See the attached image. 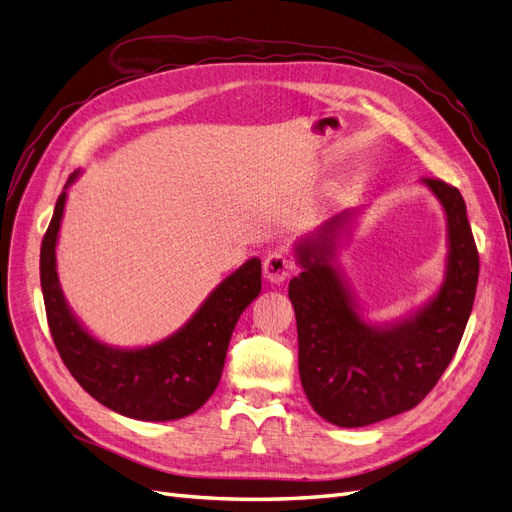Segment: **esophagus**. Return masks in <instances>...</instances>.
<instances>
[{
    "label": "esophagus",
    "instance_id": "obj_1",
    "mask_svg": "<svg viewBox=\"0 0 512 512\" xmlns=\"http://www.w3.org/2000/svg\"><path fill=\"white\" fill-rule=\"evenodd\" d=\"M262 269H265V277L271 284H282L292 271V262L286 254L273 252L262 262Z\"/></svg>",
    "mask_w": 512,
    "mask_h": 512
}]
</instances>
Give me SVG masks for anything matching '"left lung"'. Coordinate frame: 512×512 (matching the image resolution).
I'll return each instance as SVG.
<instances>
[{"label": "left lung", "mask_w": 512, "mask_h": 512, "mask_svg": "<svg viewBox=\"0 0 512 512\" xmlns=\"http://www.w3.org/2000/svg\"><path fill=\"white\" fill-rule=\"evenodd\" d=\"M448 220L446 280L425 309L393 327L365 324L331 267L329 252L346 215L322 226L297 252L303 271L288 297L297 316L299 374L312 408L333 425L365 427L412 410L438 384L459 348L476 297L478 250L457 188L425 177Z\"/></svg>", "instance_id": "obj_1"}]
</instances>
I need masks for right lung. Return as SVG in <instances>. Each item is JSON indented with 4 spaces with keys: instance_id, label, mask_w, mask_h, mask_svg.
<instances>
[{
    "instance_id": "1",
    "label": "right lung",
    "mask_w": 512,
    "mask_h": 512,
    "mask_svg": "<svg viewBox=\"0 0 512 512\" xmlns=\"http://www.w3.org/2000/svg\"><path fill=\"white\" fill-rule=\"evenodd\" d=\"M74 179L76 173L68 177L66 188ZM64 205L66 190L57 198L40 247L46 320L61 361L91 397L123 416L138 421H175L196 412L222 378L228 342L239 316L258 297L260 260H247L226 277L173 337L141 350H115L96 342L76 322L61 294L55 243Z\"/></svg>"
}]
</instances>
